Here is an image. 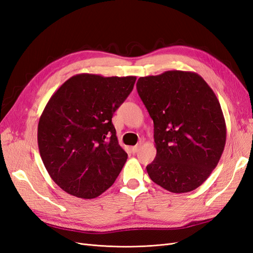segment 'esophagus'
<instances>
[{"mask_svg": "<svg viewBox=\"0 0 253 253\" xmlns=\"http://www.w3.org/2000/svg\"><path fill=\"white\" fill-rule=\"evenodd\" d=\"M139 148H140L139 145H134V147H132V148H131V150H132V152H133V153H137V152L139 151Z\"/></svg>", "mask_w": 253, "mask_h": 253, "instance_id": "obj_1", "label": "esophagus"}]
</instances>
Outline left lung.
<instances>
[{
    "label": "left lung",
    "mask_w": 253,
    "mask_h": 253,
    "mask_svg": "<svg viewBox=\"0 0 253 253\" xmlns=\"http://www.w3.org/2000/svg\"><path fill=\"white\" fill-rule=\"evenodd\" d=\"M137 91L154 122L157 150L150 178L186 193L209 177L223 154L226 124L218 99L200 75L168 71L140 77Z\"/></svg>",
    "instance_id": "obj_1"
}]
</instances>
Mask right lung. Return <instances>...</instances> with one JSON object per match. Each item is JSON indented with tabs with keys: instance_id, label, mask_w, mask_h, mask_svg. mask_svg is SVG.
Returning <instances> with one entry per match:
<instances>
[{
	"instance_id": "1",
	"label": "right lung",
	"mask_w": 253,
	"mask_h": 253,
	"mask_svg": "<svg viewBox=\"0 0 253 253\" xmlns=\"http://www.w3.org/2000/svg\"><path fill=\"white\" fill-rule=\"evenodd\" d=\"M135 81L79 74L50 97L38 125V145L51 179L66 193L90 200L116 180L127 154L112 118Z\"/></svg>"
}]
</instances>
